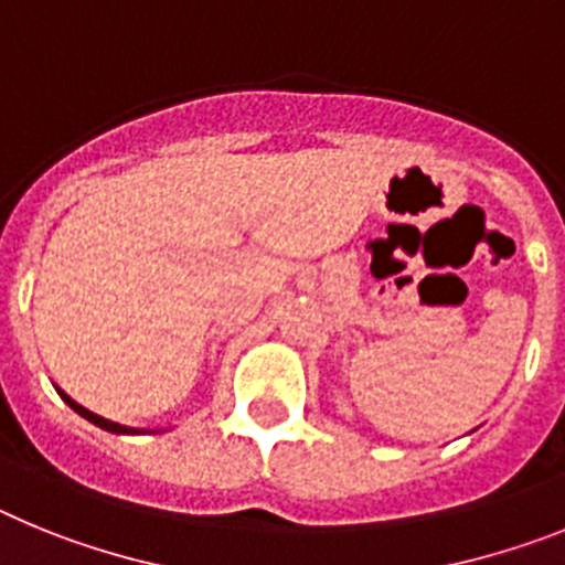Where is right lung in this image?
Here are the masks:
<instances>
[{
	"label": "right lung",
	"instance_id": "right-lung-1",
	"mask_svg": "<svg viewBox=\"0 0 565 565\" xmlns=\"http://www.w3.org/2000/svg\"><path fill=\"white\" fill-rule=\"evenodd\" d=\"M56 392H58V395H62V401H65V404L71 406L73 412H78L82 418L90 420V424H96V426H99V429L113 431V435H147V431H153V429H136V426H125V424H116V420L102 418V415H96V412H90V409H85V406H82V404H76V401H73L65 390H58V386H56ZM156 431H159V429H156Z\"/></svg>",
	"mask_w": 565,
	"mask_h": 565
}]
</instances>
